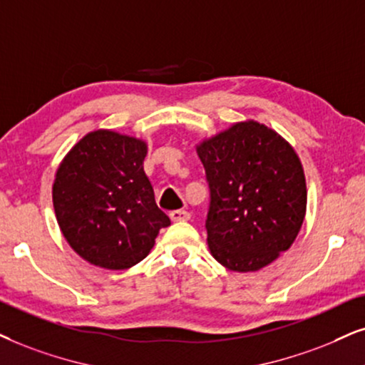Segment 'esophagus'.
<instances>
[{
	"label": "esophagus",
	"mask_w": 365,
	"mask_h": 365,
	"mask_svg": "<svg viewBox=\"0 0 365 365\" xmlns=\"http://www.w3.org/2000/svg\"><path fill=\"white\" fill-rule=\"evenodd\" d=\"M170 219L173 222H187V220H190V214L187 210H173L170 212Z\"/></svg>",
	"instance_id": "1"
}]
</instances>
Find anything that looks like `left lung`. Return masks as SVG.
I'll return each mask as SVG.
<instances>
[{
  "label": "left lung",
  "mask_w": 365,
  "mask_h": 365,
  "mask_svg": "<svg viewBox=\"0 0 365 365\" xmlns=\"http://www.w3.org/2000/svg\"><path fill=\"white\" fill-rule=\"evenodd\" d=\"M210 187L207 244L217 262L255 273L288 251L307 215L299 156L255 119L232 123L195 146Z\"/></svg>",
  "instance_id": "left-lung-1"
}]
</instances>
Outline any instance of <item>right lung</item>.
<instances>
[{"label":"right lung","mask_w":365,"mask_h":365,"mask_svg":"<svg viewBox=\"0 0 365 365\" xmlns=\"http://www.w3.org/2000/svg\"><path fill=\"white\" fill-rule=\"evenodd\" d=\"M148 143L94 129L60 161L53 210L68 246L91 264L128 269L148 256L170 219L158 209L143 161Z\"/></svg>","instance_id":"add662e5"}]
</instances>
